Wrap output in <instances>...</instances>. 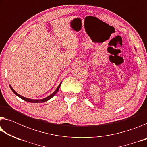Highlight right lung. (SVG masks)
I'll list each match as a JSON object with an SVG mask.
<instances>
[{
	"instance_id": "right-lung-1",
	"label": "right lung",
	"mask_w": 147,
	"mask_h": 147,
	"mask_svg": "<svg viewBox=\"0 0 147 147\" xmlns=\"http://www.w3.org/2000/svg\"><path fill=\"white\" fill-rule=\"evenodd\" d=\"M61 82L59 84V85L58 86V88H57V89H56L55 91H54L53 93H52L51 95H49V96H47V97L43 99H40V100H34V99H30V98H28L24 97V96L20 95V94H19L18 93H17L16 92L14 91V89L11 88V86L10 85H9V87H10L11 91H13V93L16 94L17 96H19V98H21V99H23V100L26 101V102H32V103H42V102H46L47 100H50V99H51L52 97H53V96H54L57 93H58V91L59 89V87H60V86H61Z\"/></svg>"
}]
</instances>
